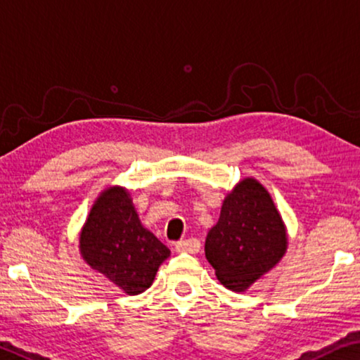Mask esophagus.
<instances>
[{
  "label": "esophagus",
  "mask_w": 360,
  "mask_h": 360,
  "mask_svg": "<svg viewBox=\"0 0 360 360\" xmlns=\"http://www.w3.org/2000/svg\"><path fill=\"white\" fill-rule=\"evenodd\" d=\"M200 250V243L199 240H195V238H189V240H182L176 243V251L179 252H191V255H194Z\"/></svg>",
  "instance_id": "obj_1"
}]
</instances>
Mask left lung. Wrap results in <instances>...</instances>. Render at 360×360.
Listing matches in <instances>:
<instances>
[{
	"label": "left lung",
	"mask_w": 360,
	"mask_h": 360,
	"mask_svg": "<svg viewBox=\"0 0 360 360\" xmlns=\"http://www.w3.org/2000/svg\"><path fill=\"white\" fill-rule=\"evenodd\" d=\"M287 250V231L272 197L256 179L236 184L205 240V257L217 279L243 292L269 272Z\"/></svg>",
	"instance_id": "obj_1"
}]
</instances>
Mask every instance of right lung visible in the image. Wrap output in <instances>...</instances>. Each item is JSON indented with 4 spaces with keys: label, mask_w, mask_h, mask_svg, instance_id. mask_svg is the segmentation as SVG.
Returning a JSON list of instances; mask_svg holds the SVG:
<instances>
[{
    "label": "right lung",
    "mask_w": 360,
    "mask_h": 360,
    "mask_svg": "<svg viewBox=\"0 0 360 360\" xmlns=\"http://www.w3.org/2000/svg\"><path fill=\"white\" fill-rule=\"evenodd\" d=\"M83 259L127 295L145 292L169 250L140 224L130 194L109 187L94 202L79 235Z\"/></svg>",
    "instance_id": "obj_1"
}]
</instances>
